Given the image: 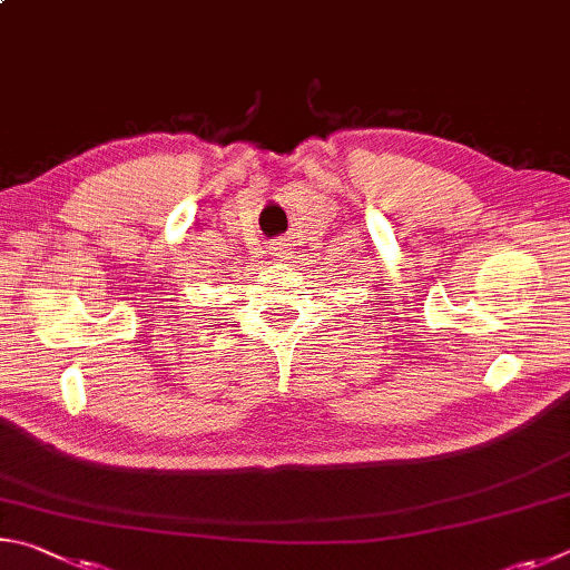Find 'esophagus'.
Here are the masks:
<instances>
[{"label":"esophagus","mask_w":570,"mask_h":570,"mask_svg":"<svg viewBox=\"0 0 570 570\" xmlns=\"http://www.w3.org/2000/svg\"><path fill=\"white\" fill-rule=\"evenodd\" d=\"M273 255L275 257H287V243H285V239H275V243H273Z\"/></svg>","instance_id":"esophagus-1"}]
</instances>
